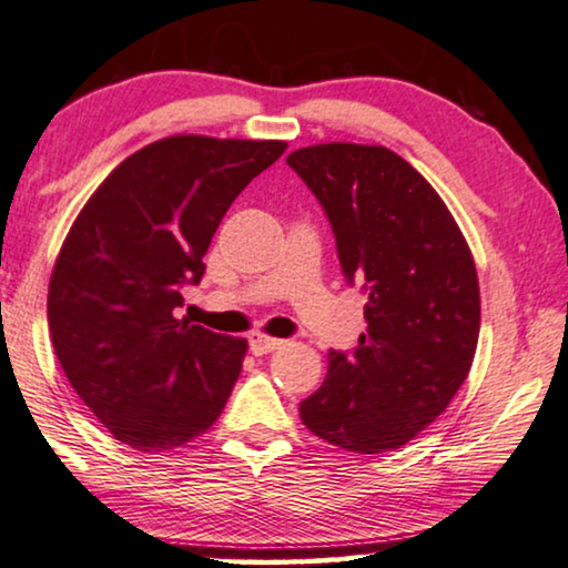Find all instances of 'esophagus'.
Returning a JSON list of instances; mask_svg holds the SVG:
<instances>
[{
  "mask_svg": "<svg viewBox=\"0 0 568 568\" xmlns=\"http://www.w3.org/2000/svg\"><path fill=\"white\" fill-rule=\"evenodd\" d=\"M283 347V339H275V337H267V334H252L250 337V349L254 355H267L273 353V349H281Z\"/></svg>",
  "mask_w": 568,
  "mask_h": 568,
  "instance_id": "1",
  "label": "esophagus"
}]
</instances>
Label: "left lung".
Masks as SVG:
<instances>
[{
    "mask_svg": "<svg viewBox=\"0 0 568 568\" xmlns=\"http://www.w3.org/2000/svg\"><path fill=\"white\" fill-rule=\"evenodd\" d=\"M337 239L347 283L367 293V329L353 353H329L301 419L353 453L409 443L468 378L481 298L466 236L435 187L386 146L316 143L285 159Z\"/></svg>",
    "mask_w": 568,
    "mask_h": 568,
    "instance_id": "1",
    "label": "left lung"
}]
</instances>
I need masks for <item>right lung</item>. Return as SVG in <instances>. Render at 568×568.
Wrapping results in <instances>:
<instances>
[{"instance_id": "right-lung-1", "label": "right lung", "mask_w": 568, "mask_h": 568, "mask_svg": "<svg viewBox=\"0 0 568 568\" xmlns=\"http://www.w3.org/2000/svg\"><path fill=\"white\" fill-rule=\"evenodd\" d=\"M285 149L170 135L118 164L71 223L48 283L51 342L79 398L133 450L180 447L221 417L246 339L174 308L229 205Z\"/></svg>"}]
</instances>
